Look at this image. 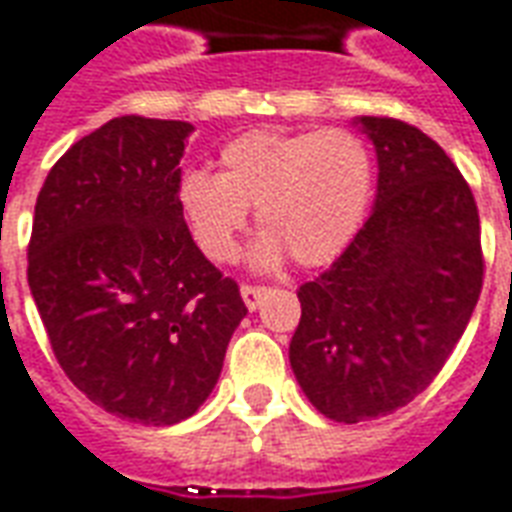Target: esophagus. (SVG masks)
<instances>
[{"label": "esophagus", "mask_w": 512, "mask_h": 512, "mask_svg": "<svg viewBox=\"0 0 512 512\" xmlns=\"http://www.w3.org/2000/svg\"><path fill=\"white\" fill-rule=\"evenodd\" d=\"M240 294H242V302H245V308H248V311H256L261 297L267 294V289H264V286H242Z\"/></svg>", "instance_id": "obj_1"}]
</instances>
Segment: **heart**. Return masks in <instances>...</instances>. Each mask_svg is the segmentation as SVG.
Segmentation results:
<instances>
[{"mask_svg": "<svg viewBox=\"0 0 512 512\" xmlns=\"http://www.w3.org/2000/svg\"><path fill=\"white\" fill-rule=\"evenodd\" d=\"M374 179V155L352 130L261 128L220 149V171H185L179 207L212 259H234L248 207H256L264 229L251 253L256 267H278L286 253L302 267H319L357 237Z\"/></svg>", "mask_w": 512, "mask_h": 512, "instance_id": "b5f03b06", "label": "heart"}]
</instances>
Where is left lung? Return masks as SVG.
Here are the masks:
<instances>
[{
  "label": "left lung",
  "mask_w": 512,
  "mask_h": 512,
  "mask_svg": "<svg viewBox=\"0 0 512 512\" xmlns=\"http://www.w3.org/2000/svg\"><path fill=\"white\" fill-rule=\"evenodd\" d=\"M376 149L374 210L346 251L302 283L289 363L335 423L390 414L434 382L483 289L472 190L423 130L357 117Z\"/></svg>",
  "instance_id": "obj_1"
}]
</instances>
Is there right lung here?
I'll return each mask as SVG.
<instances>
[{
    "instance_id": "obj_1",
    "label": "right lung",
    "mask_w": 512,
    "mask_h": 512,
    "mask_svg": "<svg viewBox=\"0 0 512 512\" xmlns=\"http://www.w3.org/2000/svg\"><path fill=\"white\" fill-rule=\"evenodd\" d=\"M179 119L117 117L48 171L29 292L67 379L130 423L188 420L218 384L245 302L190 237Z\"/></svg>"
}]
</instances>
